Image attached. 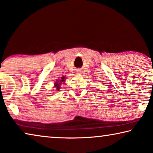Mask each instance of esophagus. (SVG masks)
<instances>
[{"instance_id":"1","label":"esophagus","mask_w":153,"mask_h":153,"mask_svg":"<svg viewBox=\"0 0 153 153\" xmlns=\"http://www.w3.org/2000/svg\"><path fill=\"white\" fill-rule=\"evenodd\" d=\"M77 73H78V74H81V71H78Z\"/></svg>"}]
</instances>
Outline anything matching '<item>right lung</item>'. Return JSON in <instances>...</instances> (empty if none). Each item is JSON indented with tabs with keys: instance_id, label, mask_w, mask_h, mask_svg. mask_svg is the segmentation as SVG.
Masks as SVG:
<instances>
[{
	"instance_id": "add662e5",
	"label": "right lung",
	"mask_w": 153,
	"mask_h": 153,
	"mask_svg": "<svg viewBox=\"0 0 153 153\" xmlns=\"http://www.w3.org/2000/svg\"><path fill=\"white\" fill-rule=\"evenodd\" d=\"M65 77L63 76V77H61V79H60V81L57 80L56 82L55 83V86H56V89L58 90V91L60 89V84H62V82H65Z\"/></svg>"
}]
</instances>
